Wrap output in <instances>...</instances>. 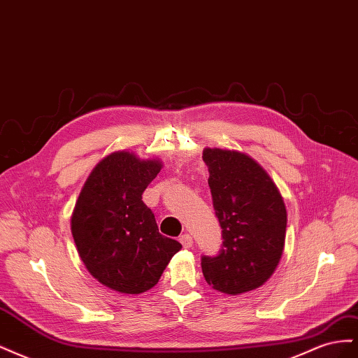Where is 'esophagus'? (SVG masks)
<instances>
[{
	"label": "esophagus",
	"instance_id": "34e87169",
	"mask_svg": "<svg viewBox=\"0 0 358 358\" xmlns=\"http://www.w3.org/2000/svg\"><path fill=\"white\" fill-rule=\"evenodd\" d=\"M179 242L182 243L183 248H191V246H192V237L185 233V234H182V236L179 237Z\"/></svg>",
	"mask_w": 358,
	"mask_h": 358
}]
</instances>
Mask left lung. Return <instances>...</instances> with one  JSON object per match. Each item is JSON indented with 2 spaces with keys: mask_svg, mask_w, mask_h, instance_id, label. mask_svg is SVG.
I'll use <instances>...</instances> for the list:
<instances>
[{
  "mask_svg": "<svg viewBox=\"0 0 358 358\" xmlns=\"http://www.w3.org/2000/svg\"><path fill=\"white\" fill-rule=\"evenodd\" d=\"M203 161L224 242L216 257H201V270L213 289L237 296L262 287L278 267L285 203L266 170L246 154L206 148Z\"/></svg>",
  "mask_w": 358,
  "mask_h": 358,
  "instance_id": "obj_1",
  "label": "left lung"
}]
</instances>
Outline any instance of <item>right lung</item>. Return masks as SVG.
<instances>
[{"label": "right lung", "mask_w": 358, "mask_h": 358, "mask_svg": "<svg viewBox=\"0 0 358 358\" xmlns=\"http://www.w3.org/2000/svg\"><path fill=\"white\" fill-rule=\"evenodd\" d=\"M161 167L159 159L112 152L91 171L71 215V234L85 267L100 284L122 294L157 285L182 248L158 231L152 210L142 200Z\"/></svg>", "instance_id": "1"}]
</instances>
